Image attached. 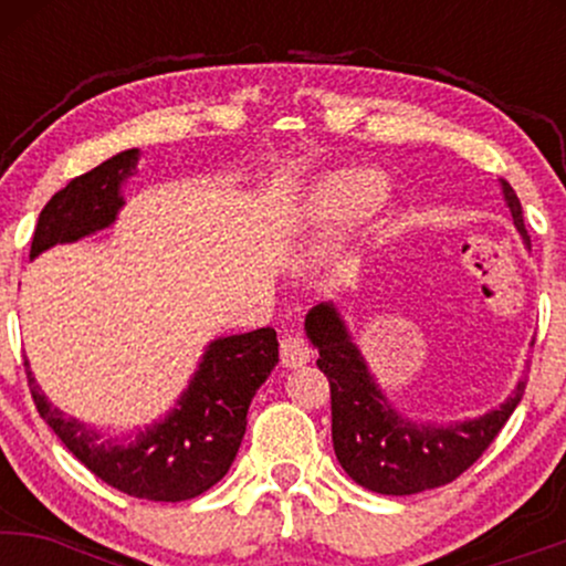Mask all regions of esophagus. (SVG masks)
<instances>
[{
	"label": "esophagus",
	"instance_id": "esophagus-1",
	"mask_svg": "<svg viewBox=\"0 0 566 566\" xmlns=\"http://www.w3.org/2000/svg\"><path fill=\"white\" fill-rule=\"evenodd\" d=\"M279 354H282L284 367H303L305 361L311 359V348L301 335H284L282 346H279Z\"/></svg>",
	"mask_w": 566,
	"mask_h": 566
}]
</instances>
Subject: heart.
Masks as SVG:
<instances>
[{
  "label": "heart",
  "mask_w": 566,
  "mask_h": 566,
  "mask_svg": "<svg viewBox=\"0 0 566 566\" xmlns=\"http://www.w3.org/2000/svg\"><path fill=\"white\" fill-rule=\"evenodd\" d=\"M388 193V180L373 167L337 170L322 180L311 197V220L322 231H335L356 223L359 218L378 210Z\"/></svg>",
  "instance_id": "b5f03b06"
}]
</instances>
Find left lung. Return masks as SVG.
Wrapping results in <instances>:
<instances>
[{
	"mask_svg": "<svg viewBox=\"0 0 566 566\" xmlns=\"http://www.w3.org/2000/svg\"><path fill=\"white\" fill-rule=\"evenodd\" d=\"M513 226L530 244L522 201L500 180ZM305 337L319 350L316 367L327 375L333 396V447L343 471L380 495H415L450 484L471 469L524 396L518 380L503 405L458 423H415L401 415L369 373L335 303H319L305 314Z\"/></svg>",
	"mask_w": 566,
	"mask_h": 566,
	"instance_id": "left-lung-1",
	"label": "left lung"
}]
</instances>
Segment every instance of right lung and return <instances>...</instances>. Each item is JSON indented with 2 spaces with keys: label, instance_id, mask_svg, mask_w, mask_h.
<instances>
[{
  "label": "right lung",
  "instance_id": "right-lung-1",
  "mask_svg": "<svg viewBox=\"0 0 566 566\" xmlns=\"http://www.w3.org/2000/svg\"><path fill=\"white\" fill-rule=\"evenodd\" d=\"M138 159V148H127L61 188L39 212L31 261L50 247L108 229L125 207L122 186ZM276 361L279 340L271 327L218 337L205 348L197 373L170 412L129 439H106L50 405L29 359L25 375L44 423L97 479L125 495L180 503L207 492L229 473L247 431L252 396Z\"/></svg>",
  "mask_w": 566,
  "mask_h": 566
}]
</instances>
